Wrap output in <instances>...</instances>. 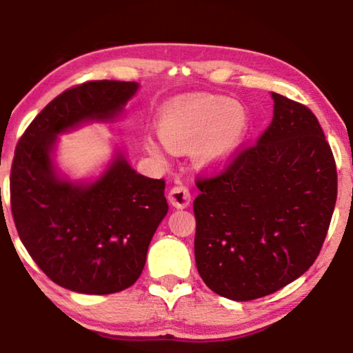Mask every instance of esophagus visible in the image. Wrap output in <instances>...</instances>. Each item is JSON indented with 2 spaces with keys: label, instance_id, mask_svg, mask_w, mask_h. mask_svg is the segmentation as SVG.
<instances>
[{
  "label": "esophagus",
  "instance_id": "34e87169",
  "mask_svg": "<svg viewBox=\"0 0 353 353\" xmlns=\"http://www.w3.org/2000/svg\"><path fill=\"white\" fill-rule=\"evenodd\" d=\"M168 199L176 208H184L190 203V192L185 185L177 184V185H174L171 190H169Z\"/></svg>",
  "mask_w": 353,
  "mask_h": 353
}]
</instances>
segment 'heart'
<instances>
[{"label": "heart", "instance_id": "heart-1", "mask_svg": "<svg viewBox=\"0 0 353 353\" xmlns=\"http://www.w3.org/2000/svg\"><path fill=\"white\" fill-rule=\"evenodd\" d=\"M158 125L169 148L197 146V158L203 164H220L238 150L246 135L248 114L243 105L226 97L197 96L169 105ZM146 148L163 156V148L151 138L146 140Z\"/></svg>", "mask_w": 353, "mask_h": 353}]
</instances>
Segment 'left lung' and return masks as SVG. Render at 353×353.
<instances>
[{
    "label": "left lung",
    "instance_id": "left-lung-1",
    "mask_svg": "<svg viewBox=\"0 0 353 353\" xmlns=\"http://www.w3.org/2000/svg\"><path fill=\"white\" fill-rule=\"evenodd\" d=\"M274 117L213 176H197L195 264L234 301L283 288L313 265L337 199L332 150L316 115L272 92Z\"/></svg>",
    "mask_w": 353,
    "mask_h": 353
}]
</instances>
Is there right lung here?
Instances as JSON below:
<instances>
[{
	"instance_id": "1",
	"label": "right lung",
	"mask_w": 353,
	"mask_h": 353,
	"mask_svg": "<svg viewBox=\"0 0 353 353\" xmlns=\"http://www.w3.org/2000/svg\"><path fill=\"white\" fill-rule=\"evenodd\" d=\"M133 81H86L43 107L14 150L11 212L30 257L71 292L109 295L141 275L150 241L168 213L164 179L133 171L119 156L91 185L58 179L52 148L58 133L84 120H112L135 94Z\"/></svg>"
}]
</instances>
